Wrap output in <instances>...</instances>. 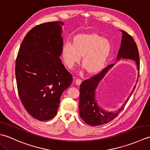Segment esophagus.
Returning a JSON list of instances; mask_svg holds the SVG:
<instances>
[{
	"label": "esophagus",
	"mask_w": 150,
	"mask_h": 150,
	"mask_svg": "<svg viewBox=\"0 0 150 150\" xmlns=\"http://www.w3.org/2000/svg\"><path fill=\"white\" fill-rule=\"evenodd\" d=\"M81 82H82V81L80 79H75V83H76V84L80 85L81 84Z\"/></svg>",
	"instance_id": "34e87169"
}]
</instances>
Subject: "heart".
<instances>
[{
    "label": "heart",
    "mask_w": 150,
    "mask_h": 150,
    "mask_svg": "<svg viewBox=\"0 0 150 150\" xmlns=\"http://www.w3.org/2000/svg\"><path fill=\"white\" fill-rule=\"evenodd\" d=\"M109 40L97 34H80L73 39V44L68 42L62 48L64 62L72 69L79 62H82L90 73L97 72L103 68L110 53Z\"/></svg>",
    "instance_id": "b5f03b06"
}]
</instances>
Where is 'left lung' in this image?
<instances>
[{
  "instance_id": "8db88e82",
  "label": "left lung",
  "mask_w": 150,
  "mask_h": 150,
  "mask_svg": "<svg viewBox=\"0 0 150 150\" xmlns=\"http://www.w3.org/2000/svg\"><path fill=\"white\" fill-rule=\"evenodd\" d=\"M121 31L122 32V40H121L120 47L117 55V60L126 59L135 60L138 71H139V54L137 44L131 35L123 30ZM113 65L114 64L109 65L99 73L82 82L80 86L79 113L81 119L89 125L92 126H99L106 124L114 119L124 109L136 87L135 85L125 103L118 110L110 111L104 110L100 108L95 100V90L100 81L104 78L108 70L112 68ZM139 75V71L138 78Z\"/></svg>"
}]
</instances>
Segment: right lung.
I'll return each mask as SVG.
<instances>
[{
  "label": "right lung",
  "mask_w": 150,
  "mask_h": 150,
  "mask_svg": "<svg viewBox=\"0 0 150 150\" xmlns=\"http://www.w3.org/2000/svg\"><path fill=\"white\" fill-rule=\"evenodd\" d=\"M62 22L41 24L25 36L15 62L19 97L35 119L48 120L56 115L60 97L73 78L62 63Z\"/></svg>",
  "instance_id": "right-lung-1"
}]
</instances>
